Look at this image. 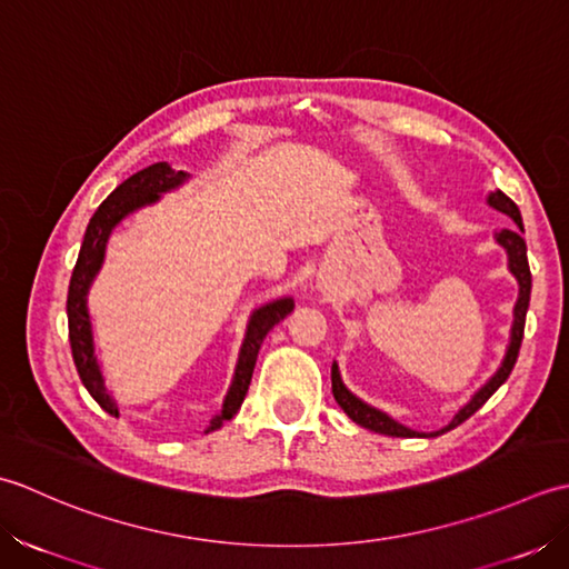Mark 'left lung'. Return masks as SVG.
I'll list each match as a JSON object with an SVG mask.
<instances>
[{
	"instance_id": "obj_1",
	"label": "left lung",
	"mask_w": 569,
	"mask_h": 569,
	"mask_svg": "<svg viewBox=\"0 0 569 569\" xmlns=\"http://www.w3.org/2000/svg\"><path fill=\"white\" fill-rule=\"evenodd\" d=\"M486 203H489L491 208H496V211L506 213L520 230H523V220H520L518 206L511 199H508L503 191H498V189L489 191V196H486ZM520 230L503 228V230H498V233L493 236V240L498 242V246L506 250V254H508V270H511V274L516 277V282H518V299H516V307H513L511 339H508L503 361H501V366L496 368V373L489 380H486L477 392H473L471 400L463 405V408L455 417H451V422L447 427H442V430H439V432L422 435V432H415V430H410V427L396 422L388 412H382V410L373 408V405L363 402L361 398H356L353 392L343 386L339 363L333 361V366H331V390H333V398H336V402L341 405V410L349 415L356 425H361V427H366V430L378 432V435H386V437H437V435H445L449 430H455V427L461 425L463 420H469V417L477 412L481 405L493 396L498 388L503 386V382L508 380V376H511L513 366H516V358H518V351H520V341H523V327H526L528 305H530V268H528V254H526V240L520 238Z\"/></svg>"
}]
</instances>
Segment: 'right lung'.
Masks as SVG:
<instances>
[{"label": "right lung", "instance_id": "1", "mask_svg": "<svg viewBox=\"0 0 569 569\" xmlns=\"http://www.w3.org/2000/svg\"><path fill=\"white\" fill-rule=\"evenodd\" d=\"M189 179L191 173L177 171L169 161H157V164L137 171L130 179L122 181L120 187L98 206V211L92 213L90 223L86 228L83 246H80L78 262L71 274V287H68V305H66L68 336H71L73 361H76L80 380H83V386L92 396V400H96L100 408L110 412L112 417L120 415V408H118V400L112 398V392L106 386V376H102V368L96 353V336H92V319L88 309L90 287L96 282L98 272L102 270V262H106V250H108V240L112 236V230L118 228L127 216H132L134 211H139V208L157 203L161 196L169 191H177ZM292 309H295L292 297L272 299L268 305L252 309L246 327V336H242V343L238 351L233 380H230L228 392L223 398V408H220V412L213 417L206 432H213L218 427H223V422H228L230 417L240 410L242 400H246L254 361H258V351L264 341V336H268L274 323H280Z\"/></svg>", "mask_w": 569, "mask_h": 569}]
</instances>
